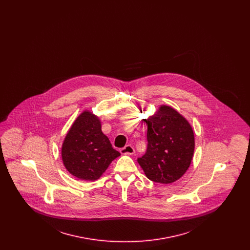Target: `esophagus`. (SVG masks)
<instances>
[{"mask_svg":"<svg viewBox=\"0 0 250 250\" xmlns=\"http://www.w3.org/2000/svg\"><path fill=\"white\" fill-rule=\"evenodd\" d=\"M120 152L122 155H133L135 153V149L133 148L132 145H126L124 148H122Z\"/></svg>","mask_w":250,"mask_h":250,"instance_id":"34e87169","label":"esophagus"}]
</instances>
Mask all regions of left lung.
<instances>
[{"instance_id": "8db88e82", "label": "left lung", "mask_w": 250, "mask_h": 250, "mask_svg": "<svg viewBox=\"0 0 250 250\" xmlns=\"http://www.w3.org/2000/svg\"><path fill=\"white\" fill-rule=\"evenodd\" d=\"M146 124L147 150L138 163L151 181L171 184L190 166L195 149L192 127L178 111L166 105L160 106Z\"/></svg>"}]
</instances>
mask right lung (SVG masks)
Wrapping results in <instances>:
<instances>
[{"label": "right lung", "instance_id": "right-lung-1", "mask_svg": "<svg viewBox=\"0 0 250 250\" xmlns=\"http://www.w3.org/2000/svg\"><path fill=\"white\" fill-rule=\"evenodd\" d=\"M121 155L101 130L100 120L89 110L75 120L62 146L65 168L80 180L95 181Z\"/></svg>", "mask_w": 250, "mask_h": 250}]
</instances>
